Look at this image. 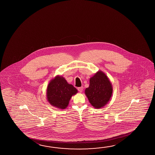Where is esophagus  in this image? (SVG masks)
<instances>
[{
  "label": "esophagus",
  "mask_w": 155,
  "mask_h": 155,
  "mask_svg": "<svg viewBox=\"0 0 155 155\" xmlns=\"http://www.w3.org/2000/svg\"><path fill=\"white\" fill-rule=\"evenodd\" d=\"M83 86H81V87H78V91L80 92H81L83 91Z\"/></svg>",
  "instance_id": "obj_1"
}]
</instances>
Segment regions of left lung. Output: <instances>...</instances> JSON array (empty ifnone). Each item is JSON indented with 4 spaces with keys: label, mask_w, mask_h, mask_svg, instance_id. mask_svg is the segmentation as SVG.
Returning a JSON list of instances; mask_svg holds the SVG:
<instances>
[{
    "label": "left lung",
    "mask_w": 155,
    "mask_h": 155,
    "mask_svg": "<svg viewBox=\"0 0 155 155\" xmlns=\"http://www.w3.org/2000/svg\"><path fill=\"white\" fill-rule=\"evenodd\" d=\"M112 86L103 72L98 71L90 79V85L85 90L89 102L96 109H100L109 102L112 94Z\"/></svg>",
    "instance_id": "obj_1"
}]
</instances>
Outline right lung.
Returning <instances> with one entry per match:
<instances>
[{
	"label": "right lung",
	"instance_id": "obj_1",
	"mask_svg": "<svg viewBox=\"0 0 155 155\" xmlns=\"http://www.w3.org/2000/svg\"><path fill=\"white\" fill-rule=\"evenodd\" d=\"M77 92V90L69 84L64 77L57 76L48 84L46 91L47 99L53 107L65 109L68 106L71 97Z\"/></svg>",
	"mask_w": 155,
	"mask_h": 155
}]
</instances>
